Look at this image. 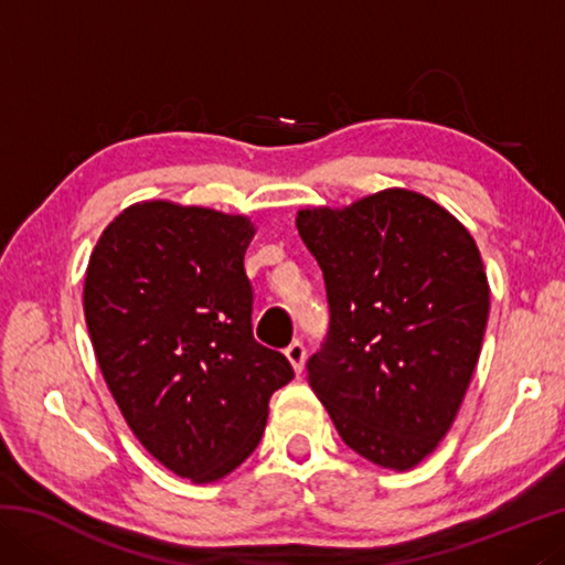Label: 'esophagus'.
<instances>
[{"label":"esophagus","mask_w":565,"mask_h":565,"mask_svg":"<svg viewBox=\"0 0 565 565\" xmlns=\"http://www.w3.org/2000/svg\"><path fill=\"white\" fill-rule=\"evenodd\" d=\"M284 353H286V359L291 361V366H294L296 374H301V369H303V361H306V347H303V341L294 339V341L289 343V347L284 349Z\"/></svg>","instance_id":"34e87169"}]
</instances>
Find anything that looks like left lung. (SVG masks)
Masks as SVG:
<instances>
[{
	"mask_svg": "<svg viewBox=\"0 0 565 565\" xmlns=\"http://www.w3.org/2000/svg\"><path fill=\"white\" fill-rule=\"evenodd\" d=\"M296 228L329 299L309 386L349 448L414 468L451 428L481 353L491 294L473 236L408 189L301 209Z\"/></svg>",
	"mask_w": 565,
	"mask_h": 565,
	"instance_id": "8db88e82",
	"label": "left lung"
}]
</instances>
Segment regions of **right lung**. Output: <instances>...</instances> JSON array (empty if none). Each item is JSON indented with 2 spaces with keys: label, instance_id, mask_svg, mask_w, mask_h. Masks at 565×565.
I'll return each mask as SVG.
<instances>
[{
  "label": "right lung",
  "instance_id": "right-lung-1",
  "mask_svg": "<svg viewBox=\"0 0 565 565\" xmlns=\"http://www.w3.org/2000/svg\"><path fill=\"white\" fill-rule=\"evenodd\" d=\"M246 216L141 202L104 228L84 317L104 381L141 446L212 483L262 441L269 398L294 379L252 331Z\"/></svg>",
  "mask_w": 565,
  "mask_h": 565
}]
</instances>
